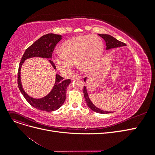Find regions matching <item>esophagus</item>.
Here are the masks:
<instances>
[{"instance_id":"34e87169","label":"esophagus","mask_w":155,"mask_h":155,"mask_svg":"<svg viewBox=\"0 0 155 155\" xmlns=\"http://www.w3.org/2000/svg\"><path fill=\"white\" fill-rule=\"evenodd\" d=\"M80 79V76H74L72 77L71 79L72 80H74V79Z\"/></svg>"}]
</instances>
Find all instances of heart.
Masks as SVG:
<instances>
[{"mask_svg":"<svg viewBox=\"0 0 155 155\" xmlns=\"http://www.w3.org/2000/svg\"><path fill=\"white\" fill-rule=\"evenodd\" d=\"M101 39L95 35L75 37L63 43L59 52L54 58L59 71L68 75L77 63L78 67L84 72H91L99 61L103 52Z\"/></svg>","mask_w":155,"mask_h":155,"instance_id":"1","label":"heart"}]
</instances>
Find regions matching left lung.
Instances as JSON below:
<instances>
[{"instance_id": "left-lung-1", "label": "left lung", "mask_w": 155, "mask_h": 155, "mask_svg": "<svg viewBox=\"0 0 155 155\" xmlns=\"http://www.w3.org/2000/svg\"><path fill=\"white\" fill-rule=\"evenodd\" d=\"M98 35L100 36L104 39L106 43V49L109 50L111 48H118L120 47V46H126V44L123 43V42H121L118 40H117L114 37L110 35H107V34H98ZM86 78H84V81H86ZM83 94H84V97L85 98V101L87 102V104L88 106V107L90 108L91 110L93 111H94L96 112H97V113H100V114H109L111 113V112H107L100 109L99 108L96 107L94 105L91 100L89 99V97L87 93V88L85 87H84L83 88Z\"/></svg>"}]
</instances>
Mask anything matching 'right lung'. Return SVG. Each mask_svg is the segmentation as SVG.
Returning a JSON list of instances; mask_svg holds the SVG:
<instances>
[{"label":"right lung","instance_id":"obj_1","mask_svg":"<svg viewBox=\"0 0 155 155\" xmlns=\"http://www.w3.org/2000/svg\"><path fill=\"white\" fill-rule=\"evenodd\" d=\"M61 37L62 36L61 35L54 34H48L42 36L25 50L19 64L17 78L18 88L26 101L32 107L40 110L51 112L58 109L61 107L66 99L67 88L71 82V80L69 79L63 80V78L61 77L58 74H56L55 83L51 92L47 96L40 99H35L28 95L22 88L21 80L22 64L26 59L34 57L51 59L55 46L62 39ZM49 61L54 68L55 69L56 67L54 62L51 60H49Z\"/></svg>","mask_w":155,"mask_h":155}]
</instances>
